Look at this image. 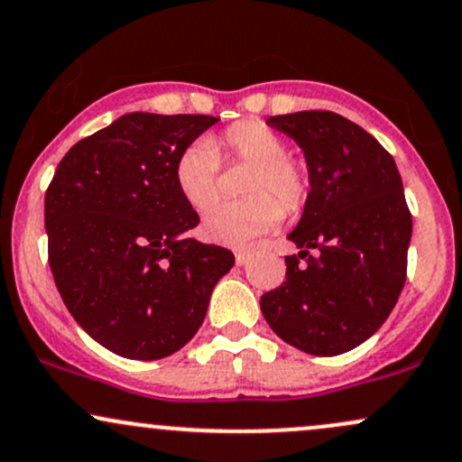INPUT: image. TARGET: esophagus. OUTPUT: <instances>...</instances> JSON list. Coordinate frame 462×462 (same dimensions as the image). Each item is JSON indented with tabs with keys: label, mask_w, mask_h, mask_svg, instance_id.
<instances>
[{
	"label": "esophagus",
	"mask_w": 462,
	"mask_h": 462,
	"mask_svg": "<svg viewBox=\"0 0 462 462\" xmlns=\"http://www.w3.org/2000/svg\"><path fill=\"white\" fill-rule=\"evenodd\" d=\"M235 261H236V264H245L249 261L247 249H238V252L235 254Z\"/></svg>",
	"instance_id": "34e87169"
}]
</instances>
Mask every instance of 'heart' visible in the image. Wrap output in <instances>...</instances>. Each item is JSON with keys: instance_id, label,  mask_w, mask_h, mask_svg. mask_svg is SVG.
Instances as JSON below:
<instances>
[{"instance_id": "heart-1", "label": "heart", "mask_w": 462, "mask_h": 462, "mask_svg": "<svg viewBox=\"0 0 462 462\" xmlns=\"http://www.w3.org/2000/svg\"><path fill=\"white\" fill-rule=\"evenodd\" d=\"M249 164L243 190L249 198L226 201L204 219V236L221 245L243 247L298 213L309 199V169L286 153L278 132L261 121H236L210 141H195L180 152L173 180L193 210L204 213L219 198L221 162Z\"/></svg>"}]
</instances>
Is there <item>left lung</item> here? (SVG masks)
<instances>
[{"instance_id":"1","label":"left lung","mask_w":462,"mask_h":462,"mask_svg":"<svg viewBox=\"0 0 462 462\" xmlns=\"http://www.w3.org/2000/svg\"><path fill=\"white\" fill-rule=\"evenodd\" d=\"M267 124L304 150L310 193L289 235L300 254L284 256L286 280L261 310L289 346L337 356L367 341L404 289L412 217L400 171L369 132L330 110Z\"/></svg>"}]
</instances>
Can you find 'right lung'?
Returning <instances> with one entry per match:
<instances>
[{
  "label": "right lung",
  "instance_id": "obj_1",
  "mask_svg": "<svg viewBox=\"0 0 462 462\" xmlns=\"http://www.w3.org/2000/svg\"><path fill=\"white\" fill-rule=\"evenodd\" d=\"M208 115L130 113L78 141L45 193L50 267L88 337L132 360L171 356L199 330L235 254L187 238L199 215L173 180Z\"/></svg>",
  "mask_w": 462,
  "mask_h": 462
}]
</instances>
